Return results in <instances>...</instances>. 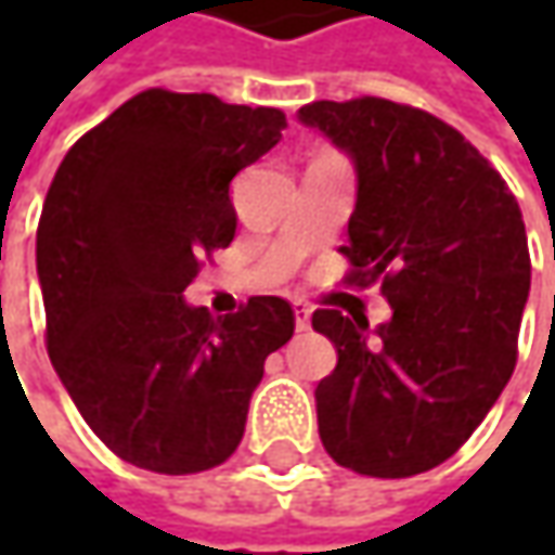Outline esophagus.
Returning a JSON list of instances; mask_svg holds the SVG:
<instances>
[{"label": "esophagus", "mask_w": 555, "mask_h": 555, "mask_svg": "<svg viewBox=\"0 0 555 555\" xmlns=\"http://www.w3.org/2000/svg\"><path fill=\"white\" fill-rule=\"evenodd\" d=\"M293 311H296V331L302 333V331H309V324H311V309L306 306V302H296L293 306Z\"/></svg>", "instance_id": "34e87169"}]
</instances>
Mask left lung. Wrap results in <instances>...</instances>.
Listing matches in <instances>:
<instances>
[{
  "label": "left lung",
  "mask_w": 555,
  "mask_h": 555,
  "mask_svg": "<svg viewBox=\"0 0 555 555\" xmlns=\"http://www.w3.org/2000/svg\"><path fill=\"white\" fill-rule=\"evenodd\" d=\"M299 122L354 166L346 284L371 287L392 318L318 309L336 346L314 389L318 433L339 466L408 479L451 457L516 367L531 259L519 203L454 126L386 98L314 101Z\"/></svg>",
  "instance_id": "left-lung-1"
}]
</instances>
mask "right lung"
<instances>
[{
	"label": "right lung",
	"instance_id": "1",
	"mask_svg": "<svg viewBox=\"0 0 555 555\" xmlns=\"http://www.w3.org/2000/svg\"><path fill=\"white\" fill-rule=\"evenodd\" d=\"M278 107L147 89L61 160L36 231L49 358L82 420L132 466L188 476L231 457L266 358L293 336L281 296L212 318L184 302L234 241L231 179L268 154Z\"/></svg>",
	"mask_w": 555,
	"mask_h": 555
}]
</instances>
